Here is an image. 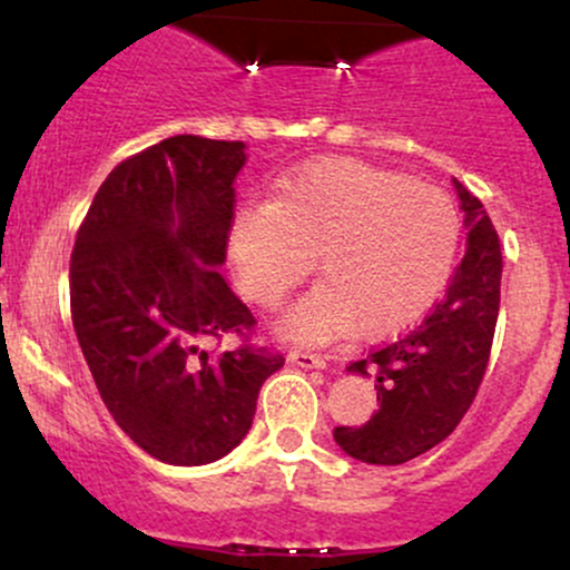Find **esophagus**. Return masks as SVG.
<instances>
[{
	"mask_svg": "<svg viewBox=\"0 0 570 570\" xmlns=\"http://www.w3.org/2000/svg\"><path fill=\"white\" fill-rule=\"evenodd\" d=\"M289 358L292 364H297V367H305V370H324L326 367V358L318 356V353H305V351H289Z\"/></svg>",
	"mask_w": 570,
	"mask_h": 570,
	"instance_id": "1",
	"label": "esophagus"
}]
</instances>
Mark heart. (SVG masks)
<instances>
[{
	"label": "heart",
	"mask_w": 570,
	"mask_h": 570,
	"mask_svg": "<svg viewBox=\"0 0 570 570\" xmlns=\"http://www.w3.org/2000/svg\"><path fill=\"white\" fill-rule=\"evenodd\" d=\"M461 246V214L440 187L362 160H322L281 179L273 203L230 222V257L252 303L276 307L313 271L322 284L281 322L318 343L340 332L391 337L442 297Z\"/></svg>",
	"instance_id": "1"
}]
</instances>
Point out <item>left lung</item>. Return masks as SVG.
<instances>
[{
  "mask_svg": "<svg viewBox=\"0 0 570 570\" xmlns=\"http://www.w3.org/2000/svg\"><path fill=\"white\" fill-rule=\"evenodd\" d=\"M466 254L448 292L415 330L372 351L348 372L375 377L377 407L364 426H337L351 458L377 466L412 461L455 431L485 375L501 303V244L482 203L453 179Z\"/></svg>",
  "mask_w": 570,
  "mask_h": 570,
  "instance_id": "left-lung-1",
  "label": "left lung"
}]
</instances>
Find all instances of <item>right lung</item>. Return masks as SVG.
Segmentation results:
<instances>
[{"instance_id":"obj_1","label":"right lung","mask_w":570,"mask_h":570,"mask_svg":"<svg viewBox=\"0 0 570 570\" xmlns=\"http://www.w3.org/2000/svg\"><path fill=\"white\" fill-rule=\"evenodd\" d=\"M244 141L171 136L98 187L69 267L71 322L98 394L144 453L203 466L238 448L284 356L208 340L246 335L227 257Z\"/></svg>"}]
</instances>
